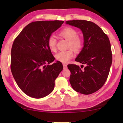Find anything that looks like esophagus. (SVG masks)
<instances>
[{
    "mask_svg": "<svg viewBox=\"0 0 123 123\" xmlns=\"http://www.w3.org/2000/svg\"><path fill=\"white\" fill-rule=\"evenodd\" d=\"M63 68H64V69H66L67 68V65L66 64L63 63Z\"/></svg>",
    "mask_w": 123,
    "mask_h": 123,
    "instance_id": "esophagus-1",
    "label": "esophagus"
}]
</instances>
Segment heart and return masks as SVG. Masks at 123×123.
<instances>
[{"instance_id": "b5f03b06", "label": "heart", "mask_w": 123, "mask_h": 123, "mask_svg": "<svg viewBox=\"0 0 123 123\" xmlns=\"http://www.w3.org/2000/svg\"><path fill=\"white\" fill-rule=\"evenodd\" d=\"M77 31L71 27H66L59 33V36L69 41L68 48H72L75 53H79L83 48V43L82 38L77 36ZM56 40L54 36H51L48 40V45L52 52L56 51ZM74 52L71 49L67 51L59 52L55 55V58L57 61L66 63L72 58Z\"/></svg>"}]
</instances>
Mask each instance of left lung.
Returning <instances> with one entry per match:
<instances>
[{"label":"left lung","instance_id":"left-lung-1","mask_svg":"<svg viewBox=\"0 0 123 123\" xmlns=\"http://www.w3.org/2000/svg\"><path fill=\"white\" fill-rule=\"evenodd\" d=\"M66 24L80 28L84 38V46L75 60L86 66L82 70L75 64L68 65L71 72L70 84L77 92L90 95L100 89L108 78L113 60L110 41L92 22L73 20Z\"/></svg>","mask_w":123,"mask_h":123}]
</instances>
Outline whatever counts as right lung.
<instances>
[{"mask_svg": "<svg viewBox=\"0 0 123 123\" xmlns=\"http://www.w3.org/2000/svg\"><path fill=\"white\" fill-rule=\"evenodd\" d=\"M64 21L33 22L25 26L13 42L10 68L18 87L34 98L48 96L53 90L55 80L63 70L61 62L51 65L55 58L48 45L51 34Z\"/></svg>", "mask_w": 123, "mask_h": 123, "instance_id": "obj_1", "label": "right lung"}]
</instances>
